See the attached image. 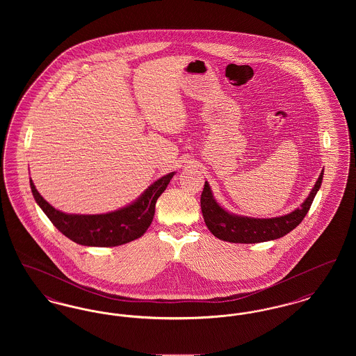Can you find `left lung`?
Listing matches in <instances>:
<instances>
[{
  "mask_svg": "<svg viewBox=\"0 0 356 356\" xmlns=\"http://www.w3.org/2000/svg\"><path fill=\"white\" fill-rule=\"evenodd\" d=\"M323 172H321L316 183L309 195L299 208L283 216L257 219L250 216H240L228 212L213 197L209 183L205 181L202 193V212L204 221L213 236L229 243H263L279 237H283L295 229L305 219L311 204L314 202L319 188L322 186Z\"/></svg>",
  "mask_w": 356,
  "mask_h": 356,
  "instance_id": "obj_1",
  "label": "left lung"
}]
</instances>
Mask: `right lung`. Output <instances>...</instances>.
<instances>
[{"mask_svg":"<svg viewBox=\"0 0 356 356\" xmlns=\"http://www.w3.org/2000/svg\"><path fill=\"white\" fill-rule=\"evenodd\" d=\"M175 173L170 172L156 180L135 202L100 215H77L58 211L40 195L32 179L29 181L35 203L63 235L88 247H118L134 241L147 232L154 216L156 202Z\"/></svg>","mask_w":356,"mask_h":356,"instance_id":"1","label":"right lung"}]
</instances>
